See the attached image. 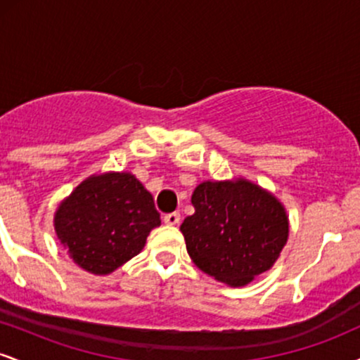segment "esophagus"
<instances>
[{"instance_id":"34e87169","label":"esophagus","mask_w":360,"mask_h":360,"mask_svg":"<svg viewBox=\"0 0 360 360\" xmlns=\"http://www.w3.org/2000/svg\"><path fill=\"white\" fill-rule=\"evenodd\" d=\"M179 221H181V214L177 212L164 214V223H166V225L174 226V225H179Z\"/></svg>"}]
</instances>
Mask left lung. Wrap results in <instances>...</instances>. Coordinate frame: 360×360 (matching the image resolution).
<instances>
[{"label":"left lung","instance_id":"obj_1","mask_svg":"<svg viewBox=\"0 0 360 360\" xmlns=\"http://www.w3.org/2000/svg\"><path fill=\"white\" fill-rule=\"evenodd\" d=\"M194 213L184 218L189 257L220 283L242 288L269 271L289 237L286 208L245 177L203 181L193 191Z\"/></svg>","mask_w":360,"mask_h":360}]
</instances>
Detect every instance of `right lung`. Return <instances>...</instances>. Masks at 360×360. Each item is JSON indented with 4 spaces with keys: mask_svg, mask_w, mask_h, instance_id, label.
<instances>
[{
    "mask_svg": "<svg viewBox=\"0 0 360 360\" xmlns=\"http://www.w3.org/2000/svg\"><path fill=\"white\" fill-rule=\"evenodd\" d=\"M160 225L154 198L131 172L86 177L57 206L53 229L82 271L106 276L146 247Z\"/></svg>",
    "mask_w": 360,
    "mask_h": 360,
    "instance_id": "1",
    "label": "right lung"
}]
</instances>
